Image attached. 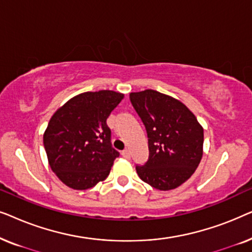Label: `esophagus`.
Wrapping results in <instances>:
<instances>
[{"label": "esophagus", "instance_id": "esophagus-1", "mask_svg": "<svg viewBox=\"0 0 252 252\" xmlns=\"http://www.w3.org/2000/svg\"><path fill=\"white\" fill-rule=\"evenodd\" d=\"M122 155H123V157H125V158H127V159H129L130 158V154H129V151L128 150H124L123 153H122Z\"/></svg>", "mask_w": 252, "mask_h": 252}]
</instances>
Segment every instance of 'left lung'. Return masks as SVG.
<instances>
[{"label":"left lung","instance_id":"obj_1","mask_svg":"<svg viewBox=\"0 0 252 252\" xmlns=\"http://www.w3.org/2000/svg\"><path fill=\"white\" fill-rule=\"evenodd\" d=\"M129 99L148 135L149 158L136 165L140 179L159 190L179 187L202 159L203 127L184 103L157 91L130 93Z\"/></svg>","mask_w":252,"mask_h":252}]
</instances>
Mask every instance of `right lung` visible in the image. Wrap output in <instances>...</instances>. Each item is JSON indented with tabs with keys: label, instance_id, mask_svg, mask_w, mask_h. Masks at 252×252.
<instances>
[{
	"label": "right lung",
	"instance_id": "right-lung-1",
	"mask_svg": "<svg viewBox=\"0 0 252 252\" xmlns=\"http://www.w3.org/2000/svg\"><path fill=\"white\" fill-rule=\"evenodd\" d=\"M124 94L87 92L74 96L51 117L43 135L48 161L60 180L85 190L105 180L119 153L106 119Z\"/></svg>",
	"mask_w": 252,
	"mask_h": 252
}]
</instances>
